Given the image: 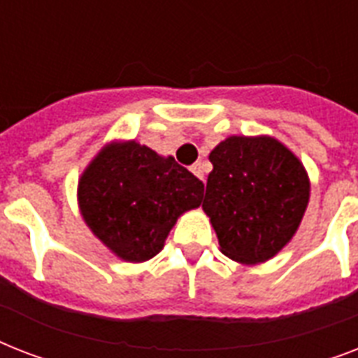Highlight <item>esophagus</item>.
Returning <instances> with one entry per match:
<instances>
[{
  "label": "esophagus",
  "mask_w": 358,
  "mask_h": 358,
  "mask_svg": "<svg viewBox=\"0 0 358 358\" xmlns=\"http://www.w3.org/2000/svg\"><path fill=\"white\" fill-rule=\"evenodd\" d=\"M191 173L195 174L196 178L202 180V182H204V165H202L201 162L195 163V165H191Z\"/></svg>",
  "instance_id": "esophagus-1"
}]
</instances>
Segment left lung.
<instances>
[{
  "mask_svg": "<svg viewBox=\"0 0 358 358\" xmlns=\"http://www.w3.org/2000/svg\"><path fill=\"white\" fill-rule=\"evenodd\" d=\"M210 162L202 210L221 252L245 266L271 260L292 241L308 206L305 165L271 135H230Z\"/></svg>",
  "mask_w": 358,
  "mask_h": 358,
  "instance_id": "1",
  "label": "left lung"
}]
</instances>
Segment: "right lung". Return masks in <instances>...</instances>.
<instances>
[{
  "mask_svg": "<svg viewBox=\"0 0 358 358\" xmlns=\"http://www.w3.org/2000/svg\"><path fill=\"white\" fill-rule=\"evenodd\" d=\"M204 185L173 156L135 139L100 148L78 180L81 219L117 258L141 264L165 247L180 215L201 206Z\"/></svg>",
  "mask_w": 358,
  "mask_h": 358,
  "instance_id": "right-lung-1",
  "label": "right lung"
}]
</instances>
